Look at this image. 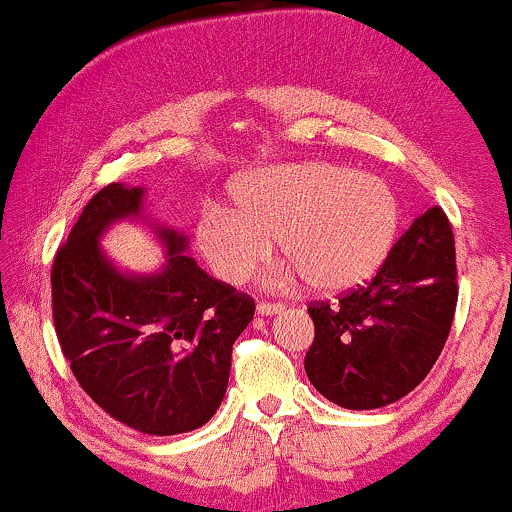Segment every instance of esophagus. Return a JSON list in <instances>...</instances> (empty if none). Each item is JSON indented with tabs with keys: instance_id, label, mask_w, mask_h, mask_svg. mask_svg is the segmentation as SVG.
<instances>
[{
	"instance_id": "34e87169",
	"label": "esophagus",
	"mask_w": 512,
	"mask_h": 512,
	"mask_svg": "<svg viewBox=\"0 0 512 512\" xmlns=\"http://www.w3.org/2000/svg\"><path fill=\"white\" fill-rule=\"evenodd\" d=\"M282 311H285V306H282V304H258L256 306V313L266 315V318H268V315H280Z\"/></svg>"
}]
</instances>
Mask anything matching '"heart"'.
Returning a JSON list of instances; mask_svg holds the SVG:
<instances>
[{
    "label": "heart",
    "instance_id": "1",
    "mask_svg": "<svg viewBox=\"0 0 512 512\" xmlns=\"http://www.w3.org/2000/svg\"><path fill=\"white\" fill-rule=\"evenodd\" d=\"M230 211L208 206L194 227L199 254L220 280L242 285L270 242L313 292L344 294L380 273L399 235L401 208L382 178L325 161L239 175Z\"/></svg>",
    "mask_w": 512,
    "mask_h": 512
}]
</instances>
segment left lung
I'll return each instance as SVG.
<instances>
[{
	"mask_svg": "<svg viewBox=\"0 0 512 512\" xmlns=\"http://www.w3.org/2000/svg\"><path fill=\"white\" fill-rule=\"evenodd\" d=\"M456 242L446 213L427 208L399 237L368 287L313 304L308 380L327 401L372 410L403 399L437 363L456 313Z\"/></svg>",
	"mask_w": 512,
	"mask_h": 512,
	"instance_id": "obj_1",
	"label": "left lung"
}]
</instances>
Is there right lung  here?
Instances as JSON below:
<instances>
[{
  "label": "right lung",
  "mask_w": 512,
  "mask_h": 512,
  "mask_svg": "<svg viewBox=\"0 0 512 512\" xmlns=\"http://www.w3.org/2000/svg\"><path fill=\"white\" fill-rule=\"evenodd\" d=\"M144 187L113 182L82 208L52 266L54 325L80 387L113 420L154 437L199 430L230 380L232 344L254 299L187 256L185 232L144 216ZM121 219L147 224L167 254L154 274L112 263L101 237Z\"/></svg>",
  "instance_id": "1"
}]
</instances>
